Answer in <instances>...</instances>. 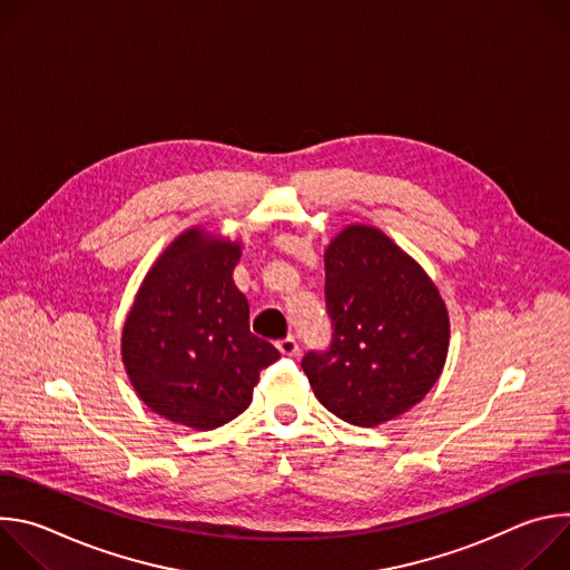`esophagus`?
Here are the masks:
<instances>
[{
  "mask_svg": "<svg viewBox=\"0 0 570 570\" xmlns=\"http://www.w3.org/2000/svg\"><path fill=\"white\" fill-rule=\"evenodd\" d=\"M277 350H279L284 356H295V354L299 352V345H297V341H295L293 336H288V338L277 341Z\"/></svg>",
  "mask_w": 570,
  "mask_h": 570,
  "instance_id": "1",
  "label": "esophagus"
}]
</instances>
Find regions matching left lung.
I'll return each instance as SVG.
<instances>
[{
  "instance_id": "1",
  "label": "left lung",
  "mask_w": 570,
  "mask_h": 570,
  "mask_svg": "<svg viewBox=\"0 0 570 570\" xmlns=\"http://www.w3.org/2000/svg\"><path fill=\"white\" fill-rule=\"evenodd\" d=\"M327 350L302 370L317 401L354 426L411 411L442 374L449 313L429 275L376 227L350 225L324 253Z\"/></svg>"
}]
</instances>
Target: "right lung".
I'll return each instance as SVG.
<instances>
[{
	"instance_id": "1",
	"label": "right lung",
	"mask_w": 570,
	"mask_h": 570,
	"mask_svg": "<svg viewBox=\"0 0 570 570\" xmlns=\"http://www.w3.org/2000/svg\"><path fill=\"white\" fill-rule=\"evenodd\" d=\"M240 246L189 229L146 275L121 334L139 399L169 422L212 431L248 409L279 352L250 334V306L232 279Z\"/></svg>"
}]
</instances>
